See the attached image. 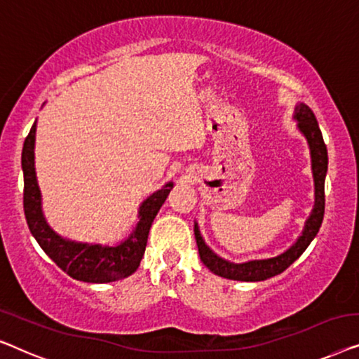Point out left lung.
<instances>
[{"mask_svg":"<svg viewBox=\"0 0 359 359\" xmlns=\"http://www.w3.org/2000/svg\"><path fill=\"white\" fill-rule=\"evenodd\" d=\"M296 118L299 122L297 127H299L307 141H309L312 154V170H314L316 182V206L312 210L309 219H307L304 232H302V236L297 239V242L291 249H287L285 254L278 257L266 260H252L247 262V264H231V262L219 259L218 255L213 254L206 247L200 236L198 226L195 224V241L196 247H198L200 259L205 264V266H208L215 275L237 281H262L271 278V276L285 271L296 259H299L302 252L307 249V245L311 244L317 232H319L325 211V174L327 164H329V156H327V146L324 143V138H322V131L312 110L307 105L301 104L297 107Z\"/></svg>","mask_w":359,"mask_h":359,"instance_id":"8db88e82","label":"left lung"}]
</instances>
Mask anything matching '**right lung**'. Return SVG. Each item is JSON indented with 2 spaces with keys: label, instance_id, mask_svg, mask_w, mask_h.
Masks as SVG:
<instances>
[{
  "label": "right lung",
  "instance_id": "1",
  "mask_svg": "<svg viewBox=\"0 0 359 359\" xmlns=\"http://www.w3.org/2000/svg\"><path fill=\"white\" fill-rule=\"evenodd\" d=\"M35 123L26 136L22 148L24 172V215L30 232L45 254L74 280L86 283H109L127 278L140 266L148 242L149 228L158 211L168 198L172 184H168L143 201L140 221L127 241L115 247L78 244L65 241L48 228L40 208V190L34 169Z\"/></svg>",
  "mask_w": 359,
  "mask_h": 359
}]
</instances>
